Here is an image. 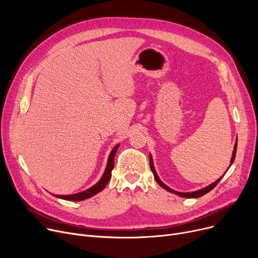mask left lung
<instances>
[{"mask_svg": "<svg viewBox=\"0 0 258 258\" xmlns=\"http://www.w3.org/2000/svg\"><path fill=\"white\" fill-rule=\"evenodd\" d=\"M236 147H237V142H235V145H234V150H233V154H232V158H231V164H230V166L232 165V163L234 162V159H235V155H236ZM150 165H151V169H152V171H153V173H154V177H155V179H156V181L158 182V184L161 186V187H163L164 189H166L167 191H169V192H172V194H175V195H178V196H180V197H182V198H188V199H191V198H200V197H203L204 195H206V194H208L210 190H212V189L218 185V183L221 181V179L223 178H220L219 180H216L214 183H212V184H210L209 186H207V187H205V188H203V189H200V190H197V191H194V192H178V191H174V190H172L171 188H169V187H167L163 182H162L160 179H159V177H158V174H157V172H156V170H155V167H154V164H153V159H152V157L150 156Z\"/></svg>", "mask_w": 258, "mask_h": 258, "instance_id": "left-lung-1", "label": "left lung"}]
</instances>
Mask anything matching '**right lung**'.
<instances>
[{
    "instance_id": "1",
    "label": "right lung",
    "mask_w": 258,
    "mask_h": 258,
    "mask_svg": "<svg viewBox=\"0 0 258 258\" xmlns=\"http://www.w3.org/2000/svg\"><path fill=\"white\" fill-rule=\"evenodd\" d=\"M118 146H115L114 150L111 152L110 154V157H108V161H107V165H106V168H105V171L102 175V178L100 179V181L95 184L93 187L87 189V190L83 191V192H79V194H76V195H71V196H56V198H60L62 200H67V201H83V200H86V199H89L93 196H95L96 194L100 192L102 189L106 186L107 182L110 181L111 177H112V170L114 168V158H115V155H116V152L118 150Z\"/></svg>"
}]
</instances>
